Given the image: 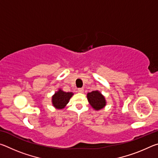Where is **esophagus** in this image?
<instances>
[{
  "label": "esophagus",
  "mask_w": 158,
  "mask_h": 158,
  "mask_svg": "<svg viewBox=\"0 0 158 158\" xmlns=\"http://www.w3.org/2000/svg\"><path fill=\"white\" fill-rule=\"evenodd\" d=\"M78 92L79 93H83L84 92V89H82V88H80V89H78Z\"/></svg>",
  "instance_id": "34e87169"
}]
</instances>
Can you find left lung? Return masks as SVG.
<instances>
[{"instance_id": "left-lung-1", "label": "left lung", "mask_w": 158, "mask_h": 158, "mask_svg": "<svg viewBox=\"0 0 158 158\" xmlns=\"http://www.w3.org/2000/svg\"><path fill=\"white\" fill-rule=\"evenodd\" d=\"M87 99L90 105L95 110H100L106 105V100L98 90H93L87 94Z\"/></svg>"}]
</instances>
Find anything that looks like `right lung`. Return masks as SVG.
I'll list each match as a JSON object with an SVG mask.
<instances>
[{"mask_svg":"<svg viewBox=\"0 0 158 158\" xmlns=\"http://www.w3.org/2000/svg\"><path fill=\"white\" fill-rule=\"evenodd\" d=\"M74 94L72 92H64L61 89H58L57 92L52 96V104L56 109H62L69 102V99Z\"/></svg>","mask_w":158,"mask_h":158,"instance_id":"add662e5","label":"right lung"}]
</instances>
